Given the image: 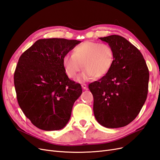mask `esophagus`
I'll return each mask as SVG.
<instances>
[{"mask_svg":"<svg viewBox=\"0 0 160 160\" xmlns=\"http://www.w3.org/2000/svg\"><path fill=\"white\" fill-rule=\"evenodd\" d=\"M81 87H82V88H83V89H87V84H85V83L82 84Z\"/></svg>","mask_w":160,"mask_h":160,"instance_id":"34e87169","label":"esophagus"}]
</instances>
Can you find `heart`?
Returning <instances> with one entry per match:
<instances>
[{"instance_id": "1", "label": "heart", "mask_w": 160, "mask_h": 160, "mask_svg": "<svg viewBox=\"0 0 160 160\" xmlns=\"http://www.w3.org/2000/svg\"><path fill=\"white\" fill-rule=\"evenodd\" d=\"M114 60L113 50L109 45L98 42L86 41L76 46L72 55L62 58V67L66 75L75 79L82 69L85 71L79 77V82L103 77L108 73Z\"/></svg>"}]
</instances>
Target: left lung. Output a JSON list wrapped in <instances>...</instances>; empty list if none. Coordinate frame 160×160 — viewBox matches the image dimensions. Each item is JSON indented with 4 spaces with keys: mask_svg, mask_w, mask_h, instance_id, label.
Returning a JSON list of instances; mask_svg holds the SVG:
<instances>
[{
    "mask_svg": "<svg viewBox=\"0 0 160 160\" xmlns=\"http://www.w3.org/2000/svg\"><path fill=\"white\" fill-rule=\"evenodd\" d=\"M99 38L112 47L114 60L107 74L89 85L94 115L105 128L124 127L137 117L147 99L149 70L141 52L124 37Z\"/></svg>",
    "mask_w": 160,
    "mask_h": 160,
    "instance_id": "left-lung-1",
    "label": "left lung"
}]
</instances>
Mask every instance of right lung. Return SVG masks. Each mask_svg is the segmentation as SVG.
<instances>
[{"instance_id":"add662e5","label":"right lung","mask_w":160,"mask_h":160,"mask_svg":"<svg viewBox=\"0 0 160 160\" xmlns=\"http://www.w3.org/2000/svg\"><path fill=\"white\" fill-rule=\"evenodd\" d=\"M81 42L58 38L39 39L19 58L14 73L18 103L38 129L59 130L69 122L82 89L66 75L62 58Z\"/></svg>"}]
</instances>
